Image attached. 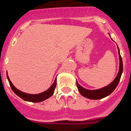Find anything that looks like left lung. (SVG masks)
Here are the masks:
<instances>
[{"label": "left lung", "mask_w": 131, "mask_h": 131, "mask_svg": "<svg viewBox=\"0 0 131 131\" xmlns=\"http://www.w3.org/2000/svg\"><path fill=\"white\" fill-rule=\"evenodd\" d=\"M118 49V53L119 57V70L118 74L117 76L116 77L115 79L110 84H109L107 86L105 87L102 89L98 90H94V91H91V90H88L85 89L81 87L80 85L78 84V81H76V85H77L78 91H79L80 94L84 97H86V98L92 99V100H97V99H103L106 96L109 95L110 94L115 91L116 88L118 85L120 79H121V74H122L123 71V60L122 58H121V55L119 53V49Z\"/></svg>", "instance_id": "1"}]
</instances>
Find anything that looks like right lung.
<instances>
[{
    "instance_id": "obj_1",
    "label": "right lung",
    "mask_w": 131,
    "mask_h": 131,
    "mask_svg": "<svg viewBox=\"0 0 131 131\" xmlns=\"http://www.w3.org/2000/svg\"><path fill=\"white\" fill-rule=\"evenodd\" d=\"M7 79H8L9 84H10V87H11L12 91L14 92V93L16 95H17L18 97L23 99L24 100H26V101L28 102H42L43 100H46V99H49V97H50L53 94L54 91H55V89L56 88L57 85V79H55L53 84L52 85V86L48 90H47L46 91L43 92L42 93H40L39 94H26V93L23 92L19 91L18 89H17L14 85H13V84L12 83V82L10 81V79H9L8 74L7 75Z\"/></svg>"
}]
</instances>
